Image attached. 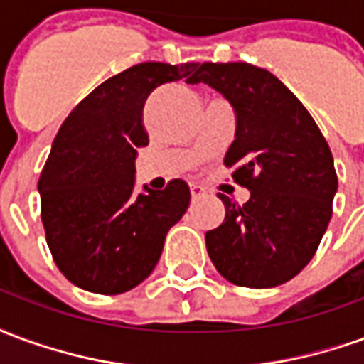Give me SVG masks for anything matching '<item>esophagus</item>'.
<instances>
[{
  "label": "esophagus",
  "instance_id": "obj_1",
  "mask_svg": "<svg viewBox=\"0 0 364 364\" xmlns=\"http://www.w3.org/2000/svg\"><path fill=\"white\" fill-rule=\"evenodd\" d=\"M205 195V189L200 185H191V197L193 198H200Z\"/></svg>",
  "mask_w": 364,
  "mask_h": 364
}]
</instances>
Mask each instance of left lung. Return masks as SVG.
<instances>
[{"instance_id": "8db88e82", "label": "left lung", "mask_w": 364, "mask_h": 364, "mask_svg": "<svg viewBox=\"0 0 364 364\" xmlns=\"http://www.w3.org/2000/svg\"><path fill=\"white\" fill-rule=\"evenodd\" d=\"M187 82L210 85L234 107L224 166L252 193L245 205L218 195L226 216L206 232L208 255L237 287H279L310 263L328 230L337 193L331 150L304 105L263 68L205 62Z\"/></svg>"}]
</instances>
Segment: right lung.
I'll use <instances>...</instances> for the list:
<instances>
[{
    "instance_id": "obj_1",
    "label": "right lung",
    "mask_w": 364,
    "mask_h": 364,
    "mask_svg": "<svg viewBox=\"0 0 364 364\" xmlns=\"http://www.w3.org/2000/svg\"><path fill=\"white\" fill-rule=\"evenodd\" d=\"M197 66L136 64L95 87L62 122L38 193L52 257L75 287L120 294L158 265L191 191L173 179L164 191L134 195L136 150L148 146L144 105L159 85L191 80Z\"/></svg>"
}]
</instances>
